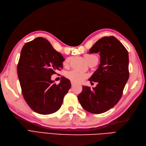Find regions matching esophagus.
<instances>
[{
    "mask_svg": "<svg viewBox=\"0 0 146 146\" xmlns=\"http://www.w3.org/2000/svg\"><path fill=\"white\" fill-rule=\"evenodd\" d=\"M75 85H76V83H74V82H71V85H72V86H74Z\"/></svg>",
    "mask_w": 146,
    "mask_h": 146,
    "instance_id": "34e87169",
    "label": "esophagus"
}]
</instances>
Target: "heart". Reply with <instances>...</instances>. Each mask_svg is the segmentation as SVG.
Wrapping results in <instances>:
<instances>
[{
	"label": "heart",
	"mask_w": 146,
	"mask_h": 146,
	"mask_svg": "<svg viewBox=\"0 0 146 146\" xmlns=\"http://www.w3.org/2000/svg\"><path fill=\"white\" fill-rule=\"evenodd\" d=\"M95 58H97V57L93 55L86 54L84 55V58H85V60L88 63H90L91 61L93 60ZM69 58H68L65 61V64H67L69 63ZM66 76H67V77L70 81L76 83L82 82L84 80H85V78L87 77L86 74L82 72L78 71V70H70V71L67 73Z\"/></svg>",
	"instance_id": "1"
}]
</instances>
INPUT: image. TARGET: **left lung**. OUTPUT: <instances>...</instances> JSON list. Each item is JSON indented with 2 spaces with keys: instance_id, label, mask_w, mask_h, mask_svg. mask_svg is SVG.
I'll return each mask as SVG.
<instances>
[{
  "instance_id": "8db88e82",
  "label": "left lung",
  "mask_w": 146,
  "mask_h": 146,
  "mask_svg": "<svg viewBox=\"0 0 146 146\" xmlns=\"http://www.w3.org/2000/svg\"><path fill=\"white\" fill-rule=\"evenodd\" d=\"M99 53L100 64L89 81L97 82L95 88L83 86L78 99L86 111L100 114L112 108L121 98L129 77V54L125 47L113 36H105L90 49Z\"/></svg>"
}]
</instances>
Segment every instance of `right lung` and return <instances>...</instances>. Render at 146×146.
Masks as SVG:
<instances>
[{
    "label": "right lung",
    "mask_w": 146,
    "mask_h": 146,
    "mask_svg": "<svg viewBox=\"0 0 146 146\" xmlns=\"http://www.w3.org/2000/svg\"><path fill=\"white\" fill-rule=\"evenodd\" d=\"M64 60L44 38H35L22 48L17 76L24 98L36 113H54L62 105L71 84L68 78L61 77L60 83L56 85L51 76L63 68Z\"/></svg>",
    "instance_id": "add662e5"
}]
</instances>
